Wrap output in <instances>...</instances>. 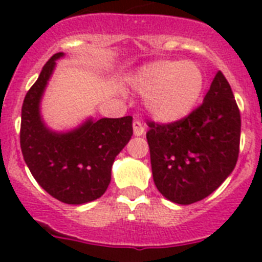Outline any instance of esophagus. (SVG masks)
Returning <instances> with one entry per match:
<instances>
[{"label": "esophagus", "instance_id": "1", "mask_svg": "<svg viewBox=\"0 0 262 262\" xmlns=\"http://www.w3.org/2000/svg\"><path fill=\"white\" fill-rule=\"evenodd\" d=\"M133 133H135V136H143L145 133L144 125L140 121H135L133 122Z\"/></svg>", "mask_w": 262, "mask_h": 262}]
</instances>
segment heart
Here are the masks:
<instances>
[{
    "label": "heart",
    "mask_w": 262,
    "mask_h": 262,
    "mask_svg": "<svg viewBox=\"0 0 262 262\" xmlns=\"http://www.w3.org/2000/svg\"><path fill=\"white\" fill-rule=\"evenodd\" d=\"M132 87L144 96V107L163 123L181 121L190 114L204 90V75L191 61H158L130 77Z\"/></svg>",
    "instance_id": "heart-1"
}]
</instances>
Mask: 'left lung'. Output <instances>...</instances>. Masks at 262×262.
I'll list each match as a JSON object with an SVG mask.
<instances>
[{"label": "left lung", "instance_id": "obj_1", "mask_svg": "<svg viewBox=\"0 0 262 262\" xmlns=\"http://www.w3.org/2000/svg\"><path fill=\"white\" fill-rule=\"evenodd\" d=\"M154 182L167 200L181 205L212 194L235 167L241 114L231 87L217 72L203 104L186 118L148 122Z\"/></svg>", "mask_w": 262, "mask_h": 262}]
</instances>
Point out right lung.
Masks as SVG:
<instances>
[{"instance_id": "add662e5", "label": "right lung", "mask_w": 262, "mask_h": 262, "mask_svg": "<svg viewBox=\"0 0 262 262\" xmlns=\"http://www.w3.org/2000/svg\"><path fill=\"white\" fill-rule=\"evenodd\" d=\"M63 55H53L27 92L21 107L20 145L31 174L49 194L65 204L81 205L107 190L115 156L133 135V118H88L68 132L47 126L40 114V102L55 61Z\"/></svg>"}]
</instances>
